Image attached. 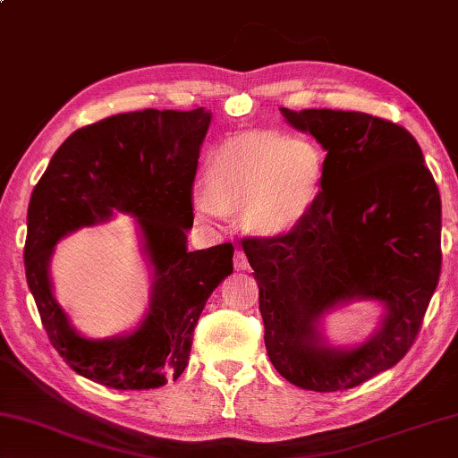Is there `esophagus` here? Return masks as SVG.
<instances>
[{
    "label": "esophagus",
    "instance_id": "34e87169",
    "mask_svg": "<svg viewBox=\"0 0 458 458\" xmlns=\"http://www.w3.org/2000/svg\"><path fill=\"white\" fill-rule=\"evenodd\" d=\"M233 267H235L237 271H247L249 269V261H247V255L237 249L235 255H233Z\"/></svg>",
    "mask_w": 458,
    "mask_h": 458
}]
</instances>
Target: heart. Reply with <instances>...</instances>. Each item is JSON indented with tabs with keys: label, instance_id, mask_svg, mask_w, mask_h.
<instances>
[{
	"label": "heart",
	"instance_id": "b5f03b06",
	"mask_svg": "<svg viewBox=\"0 0 458 458\" xmlns=\"http://www.w3.org/2000/svg\"><path fill=\"white\" fill-rule=\"evenodd\" d=\"M325 153L305 137L241 135L211 155L203 185L193 189V211L215 227L241 209V223L261 237L297 227L313 209L325 179Z\"/></svg>",
	"mask_w": 458,
	"mask_h": 458
}]
</instances>
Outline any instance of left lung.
<instances>
[{
  "label": "left lung",
  "instance_id": "left-lung-1",
  "mask_svg": "<svg viewBox=\"0 0 458 458\" xmlns=\"http://www.w3.org/2000/svg\"><path fill=\"white\" fill-rule=\"evenodd\" d=\"M281 114L323 145L327 165L297 227L243 241L267 355L301 389H352L394 367L417 339L441 275V195L404 127L359 111ZM351 300L381 302L382 327L357 348H331L320 318Z\"/></svg>",
  "mask_w": 458,
  "mask_h": 458
}]
</instances>
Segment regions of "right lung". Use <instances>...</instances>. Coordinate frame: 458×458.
<instances>
[{
  "label": "right lung",
  "instance_id": "obj_1",
  "mask_svg": "<svg viewBox=\"0 0 458 458\" xmlns=\"http://www.w3.org/2000/svg\"><path fill=\"white\" fill-rule=\"evenodd\" d=\"M209 123L203 107L101 119L67 137L33 189L25 277L51 344L93 383L141 391L175 381L187 367L207 299L233 273L231 243L187 251L197 159ZM114 210L138 217L154 267L150 310L133 334L85 340L53 297L48 261L59 238L110 218Z\"/></svg>",
  "mask_w": 458,
  "mask_h": 458
}]
</instances>
